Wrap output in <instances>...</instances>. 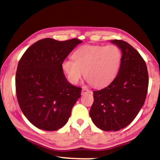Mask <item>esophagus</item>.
I'll return each mask as SVG.
<instances>
[{"mask_svg": "<svg viewBox=\"0 0 160 160\" xmlns=\"http://www.w3.org/2000/svg\"><path fill=\"white\" fill-rule=\"evenodd\" d=\"M89 92H91L89 89H87V87H83V88H82V95H84V94L89 93Z\"/></svg>", "mask_w": 160, "mask_h": 160, "instance_id": "obj_1", "label": "esophagus"}]
</instances>
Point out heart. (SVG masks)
I'll list each match as a JSON object with an SVG mask.
<instances>
[{
	"instance_id": "b5f03b06",
	"label": "heart",
	"mask_w": 160,
	"mask_h": 160,
	"mask_svg": "<svg viewBox=\"0 0 160 160\" xmlns=\"http://www.w3.org/2000/svg\"><path fill=\"white\" fill-rule=\"evenodd\" d=\"M73 60H65L61 67L69 82L77 84L84 77L95 87H106L119 71L122 54L117 45H84L76 50Z\"/></svg>"
}]
</instances>
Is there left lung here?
I'll use <instances>...</instances> for the list:
<instances>
[{"label": "left lung", "instance_id": "8db88e82", "mask_svg": "<svg viewBox=\"0 0 160 160\" xmlns=\"http://www.w3.org/2000/svg\"><path fill=\"white\" fill-rule=\"evenodd\" d=\"M111 42L122 50L121 66L108 86L93 92L89 116L102 130L117 131L129 125L143 106L148 74L145 61L130 43L117 39Z\"/></svg>", "mask_w": 160, "mask_h": 160}]
</instances>
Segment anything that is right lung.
Returning <instances> with one entry per match:
<instances>
[{
    "label": "right lung",
    "instance_id": "add662e5",
    "mask_svg": "<svg viewBox=\"0 0 160 160\" xmlns=\"http://www.w3.org/2000/svg\"><path fill=\"white\" fill-rule=\"evenodd\" d=\"M82 42L78 38H43L30 46L19 60L17 98L23 114L36 128L57 130L68 121L82 88L68 82L61 65Z\"/></svg>",
    "mask_w": 160,
    "mask_h": 160
}]
</instances>
